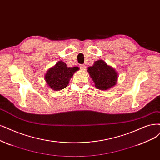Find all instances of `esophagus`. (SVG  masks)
I'll return each instance as SVG.
<instances>
[{
    "mask_svg": "<svg viewBox=\"0 0 160 160\" xmlns=\"http://www.w3.org/2000/svg\"><path fill=\"white\" fill-rule=\"evenodd\" d=\"M80 68L81 70H85L86 69V66L84 64H80Z\"/></svg>",
    "mask_w": 160,
    "mask_h": 160,
    "instance_id": "34e87169",
    "label": "esophagus"
}]
</instances>
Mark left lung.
I'll use <instances>...</instances> for the list:
<instances>
[{"label": "left lung", "mask_w": 160, "mask_h": 160, "mask_svg": "<svg viewBox=\"0 0 160 160\" xmlns=\"http://www.w3.org/2000/svg\"><path fill=\"white\" fill-rule=\"evenodd\" d=\"M88 72L95 83L96 88L99 90H108L116 84V71L103 60H99L95 62L93 66L88 67Z\"/></svg>", "instance_id": "1"}]
</instances>
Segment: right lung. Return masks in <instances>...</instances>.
<instances>
[{
	"mask_svg": "<svg viewBox=\"0 0 160 160\" xmlns=\"http://www.w3.org/2000/svg\"><path fill=\"white\" fill-rule=\"evenodd\" d=\"M78 70L77 67H67L66 63L58 61L45 74V78L47 85L56 91L64 89L68 84L70 78L73 76L75 71Z\"/></svg>",
	"mask_w": 160,
	"mask_h": 160,
	"instance_id": "add662e5",
	"label": "right lung"
}]
</instances>
